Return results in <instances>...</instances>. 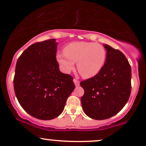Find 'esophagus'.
<instances>
[{"label": "esophagus", "instance_id": "esophagus-1", "mask_svg": "<svg viewBox=\"0 0 146 146\" xmlns=\"http://www.w3.org/2000/svg\"><path fill=\"white\" fill-rule=\"evenodd\" d=\"M73 81H74V83L75 85H76V86H79V85H80L79 80H78L77 79H76V78H74Z\"/></svg>", "mask_w": 146, "mask_h": 146}]
</instances>
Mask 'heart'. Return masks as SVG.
I'll list each match as a JSON object with an SVG mask.
<instances>
[{"instance_id": "b5f03b06", "label": "heart", "mask_w": 146, "mask_h": 146, "mask_svg": "<svg viewBox=\"0 0 146 146\" xmlns=\"http://www.w3.org/2000/svg\"><path fill=\"white\" fill-rule=\"evenodd\" d=\"M106 50L102 45L92 42H77L68 44L65 52L58 53L56 57L61 70L69 73L74 68L75 63L79 73L85 78L96 75L103 67Z\"/></svg>"}]
</instances>
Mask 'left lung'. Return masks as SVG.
Wrapping results in <instances>:
<instances>
[{"label": "left lung", "instance_id": "obj_1", "mask_svg": "<svg viewBox=\"0 0 146 146\" xmlns=\"http://www.w3.org/2000/svg\"><path fill=\"white\" fill-rule=\"evenodd\" d=\"M105 63L96 75L80 82L85 93L81 97L84 112L92 119L102 120L119 113L131 92V68L119 50L104 44Z\"/></svg>", "mask_w": 146, "mask_h": 146}]
</instances>
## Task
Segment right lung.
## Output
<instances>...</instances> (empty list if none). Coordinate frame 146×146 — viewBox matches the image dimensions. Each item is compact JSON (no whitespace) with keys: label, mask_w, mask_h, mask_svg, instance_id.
Returning <instances> with one entry per match:
<instances>
[{"label":"right lung","mask_w":146,"mask_h":146,"mask_svg":"<svg viewBox=\"0 0 146 146\" xmlns=\"http://www.w3.org/2000/svg\"><path fill=\"white\" fill-rule=\"evenodd\" d=\"M56 39L36 42L19 56L13 78L15 94L26 112L43 120L62 113L75 88L73 77L61 72Z\"/></svg>","instance_id":"add662e5"}]
</instances>
